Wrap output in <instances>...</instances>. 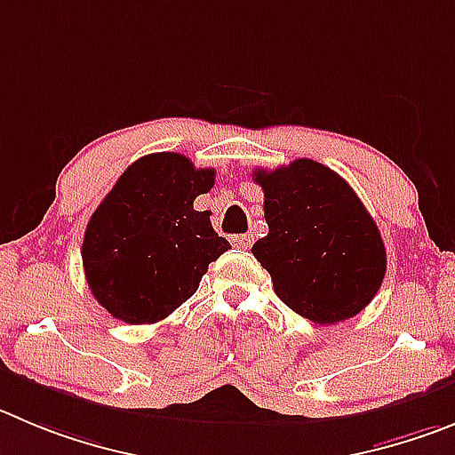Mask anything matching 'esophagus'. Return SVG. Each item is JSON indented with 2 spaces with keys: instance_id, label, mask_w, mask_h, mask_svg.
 Here are the masks:
<instances>
[{
  "instance_id": "obj_1",
  "label": "esophagus",
  "mask_w": 455,
  "mask_h": 455,
  "mask_svg": "<svg viewBox=\"0 0 455 455\" xmlns=\"http://www.w3.org/2000/svg\"><path fill=\"white\" fill-rule=\"evenodd\" d=\"M233 244L237 249H249L253 244V235H235L233 237Z\"/></svg>"
}]
</instances>
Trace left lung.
I'll use <instances>...</instances> for the list:
<instances>
[{
    "mask_svg": "<svg viewBox=\"0 0 455 455\" xmlns=\"http://www.w3.org/2000/svg\"><path fill=\"white\" fill-rule=\"evenodd\" d=\"M269 233L251 253L290 309L318 325L362 312L379 291L386 247L362 199L328 165L296 159L253 172Z\"/></svg>",
    "mask_w": 455,
    "mask_h": 455,
    "instance_id": "obj_1",
    "label": "left lung"
}]
</instances>
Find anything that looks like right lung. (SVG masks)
Wrapping results in <instances>:
<instances>
[{"label":"right lung","instance_id":"obj_1","mask_svg":"<svg viewBox=\"0 0 455 455\" xmlns=\"http://www.w3.org/2000/svg\"><path fill=\"white\" fill-rule=\"evenodd\" d=\"M215 184L177 152H155L118 177L83 240L84 278L100 305L130 325L156 323L197 291L208 265L231 249L193 202Z\"/></svg>","mask_w":455,"mask_h":455}]
</instances>
